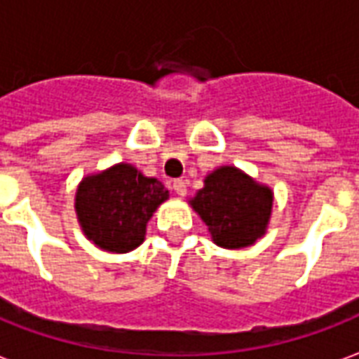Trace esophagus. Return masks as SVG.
<instances>
[{"instance_id":"34e87169","label":"esophagus","mask_w":359,"mask_h":359,"mask_svg":"<svg viewBox=\"0 0 359 359\" xmlns=\"http://www.w3.org/2000/svg\"><path fill=\"white\" fill-rule=\"evenodd\" d=\"M173 190L177 191V196L184 198V196H186V182H184V180H182V179L173 180Z\"/></svg>"}]
</instances>
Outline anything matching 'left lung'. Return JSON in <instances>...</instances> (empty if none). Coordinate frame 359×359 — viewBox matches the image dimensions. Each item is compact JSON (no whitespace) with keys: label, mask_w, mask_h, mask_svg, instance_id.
Segmentation results:
<instances>
[{"label":"left lung","mask_w":359,"mask_h":359,"mask_svg":"<svg viewBox=\"0 0 359 359\" xmlns=\"http://www.w3.org/2000/svg\"><path fill=\"white\" fill-rule=\"evenodd\" d=\"M188 203L207 224L215 245L239 250L267 231L273 190L233 165H220L205 177L203 188Z\"/></svg>","instance_id":"obj_1"}]
</instances>
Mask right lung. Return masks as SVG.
Here are the masks:
<instances>
[{"label": "right lung", "instance_id": "add662e5", "mask_svg": "<svg viewBox=\"0 0 359 359\" xmlns=\"http://www.w3.org/2000/svg\"><path fill=\"white\" fill-rule=\"evenodd\" d=\"M169 191L154 177H144L131 163L86 175L75 194V212L86 239L105 252L135 250L147 235V224Z\"/></svg>", "mask_w": 359, "mask_h": 359}]
</instances>
